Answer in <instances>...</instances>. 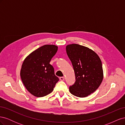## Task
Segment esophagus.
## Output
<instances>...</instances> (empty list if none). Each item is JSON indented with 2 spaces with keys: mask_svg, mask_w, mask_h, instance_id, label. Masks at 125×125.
Returning <instances> with one entry per match:
<instances>
[{
  "mask_svg": "<svg viewBox=\"0 0 125 125\" xmlns=\"http://www.w3.org/2000/svg\"><path fill=\"white\" fill-rule=\"evenodd\" d=\"M59 79L61 81H63L64 80H65V78H64L63 77H61L59 78Z\"/></svg>",
  "mask_w": 125,
  "mask_h": 125,
  "instance_id": "1",
  "label": "esophagus"
}]
</instances>
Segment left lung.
Wrapping results in <instances>:
<instances>
[{"label":"left lung","instance_id":"8db88e82","mask_svg":"<svg viewBox=\"0 0 125 125\" xmlns=\"http://www.w3.org/2000/svg\"><path fill=\"white\" fill-rule=\"evenodd\" d=\"M66 49L75 77L74 83L69 86V91L77 97L88 96L95 91L103 80L101 60L94 51L80 45L70 44Z\"/></svg>","mask_w":125,"mask_h":125}]
</instances>
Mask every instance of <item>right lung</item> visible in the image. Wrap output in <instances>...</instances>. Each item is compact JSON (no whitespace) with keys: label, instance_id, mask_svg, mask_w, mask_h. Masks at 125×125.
Segmentation results:
<instances>
[{"label":"right lung","instance_id":"right-lung-1","mask_svg":"<svg viewBox=\"0 0 125 125\" xmlns=\"http://www.w3.org/2000/svg\"><path fill=\"white\" fill-rule=\"evenodd\" d=\"M58 47L45 45L32 52L22 63L20 76L28 91L34 96L43 97L54 90L59 78L50 63Z\"/></svg>","mask_w":125,"mask_h":125}]
</instances>
